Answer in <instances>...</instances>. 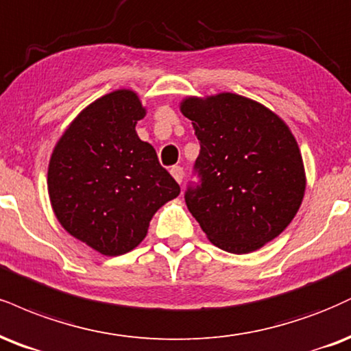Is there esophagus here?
I'll use <instances>...</instances> for the list:
<instances>
[{"label": "esophagus", "instance_id": "obj_1", "mask_svg": "<svg viewBox=\"0 0 351 351\" xmlns=\"http://www.w3.org/2000/svg\"><path fill=\"white\" fill-rule=\"evenodd\" d=\"M170 173H171L173 178L178 181V183H181V181H183L184 171H183V168H181V167H171L170 168Z\"/></svg>", "mask_w": 351, "mask_h": 351}]
</instances>
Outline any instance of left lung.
I'll use <instances>...</instances> for the list:
<instances>
[{
  "instance_id": "1",
  "label": "left lung",
  "mask_w": 351,
  "mask_h": 351,
  "mask_svg": "<svg viewBox=\"0 0 351 351\" xmlns=\"http://www.w3.org/2000/svg\"><path fill=\"white\" fill-rule=\"evenodd\" d=\"M201 150V184L184 199L206 237L221 250L250 253L276 239L302 204L306 171L291 129L271 109L235 93L186 96Z\"/></svg>"
}]
</instances>
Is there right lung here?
<instances>
[{"label":"right lung","instance_id":"right-lung-1","mask_svg":"<svg viewBox=\"0 0 351 351\" xmlns=\"http://www.w3.org/2000/svg\"><path fill=\"white\" fill-rule=\"evenodd\" d=\"M147 114L132 90L88 104L55 143L47 171L53 214L71 237L117 256L145 239L152 217L180 186L135 132Z\"/></svg>","mask_w":351,"mask_h":351}]
</instances>
